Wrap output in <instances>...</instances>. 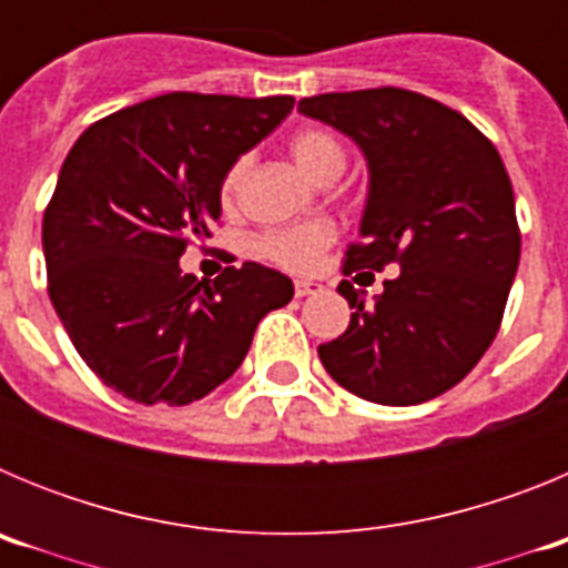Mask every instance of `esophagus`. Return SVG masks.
Segmentation results:
<instances>
[{
    "instance_id": "1",
    "label": "esophagus",
    "mask_w": 568,
    "mask_h": 568,
    "mask_svg": "<svg viewBox=\"0 0 568 568\" xmlns=\"http://www.w3.org/2000/svg\"><path fill=\"white\" fill-rule=\"evenodd\" d=\"M324 290V284H318V281H295V295L298 298H307V295H315Z\"/></svg>"
}]
</instances>
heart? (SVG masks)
Returning a JSON list of instances; mask_svg holds the SVG:
<instances>
[{"mask_svg":"<svg viewBox=\"0 0 568 568\" xmlns=\"http://www.w3.org/2000/svg\"><path fill=\"white\" fill-rule=\"evenodd\" d=\"M290 153H293L295 164L318 184L335 182L346 168V150L344 144L335 139L329 130L307 128L290 139ZM253 164L250 155H239L222 175V187H219V199L222 207H235L239 202L247 170ZM335 227L329 222H304L293 224V227L270 230L255 241V253L261 258L273 261L278 267L287 270H310L318 261V255L333 244Z\"/></svg>","mask_w":568,"mask_h":568,"instance_id":"obj_1","label":"heart"}]
</instances>
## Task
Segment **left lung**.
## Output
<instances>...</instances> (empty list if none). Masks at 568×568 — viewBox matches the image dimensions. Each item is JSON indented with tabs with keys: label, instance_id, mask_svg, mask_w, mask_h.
Instances as JSON below:
<instances>
[{
	"label": "left lung",
	"instance_id": "1",
	"mask_svg": "<svg viewBox=\"0 0 568 568\" xmlns=\"http://www.w3.org/2000/svg\"><path fill=\"white\" fill-rule=\"evenodd\" d=\"M298 110L349 135L369 170L344 273L400 267L369 307L341 281L355 313L318 346L321 364L373 404L438 398L489 349L518 273L515 193L498 150L458 110L413 90L321 93Z\"/></svg>",
	"mask_w": 568,
	"mask_h": 568
}]
</instances>
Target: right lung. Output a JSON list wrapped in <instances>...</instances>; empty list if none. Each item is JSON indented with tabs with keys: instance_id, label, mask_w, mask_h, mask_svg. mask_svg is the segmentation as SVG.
<instances>
[{
	"instance_id": "obj_1",
	"label": "right lung",
	"mask_w": 568,
	"mask_h": 568,
	"mask_svg": "<svg viewBox=\"0 0 568 568\" xmlns=\"http://www.w3.org/2000/svg\"><path fill=\"white\" fill-rule=\"evenodd\" d=\"M293 97L168 93L90 124L42 222L48 293L84 364L135 404L184 406L235 373L293 281L247 261L213 284L179 258L222 219V175Z\"/></svg>"
}]
</instances>
